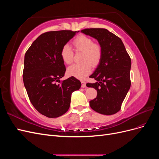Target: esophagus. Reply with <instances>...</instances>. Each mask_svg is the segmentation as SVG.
<instances>
[{"mask_svg":"<svg viewBox=\"0 0 159 159\" xmlns=\"http://www.w3.org/2000/svg\"><path fill=\"white\" fill-rule=\"evenodd\" d=\"M86 86V84H85V81H81V87H82L83 88H85Z\"/></svg>","mask_w":159,"mask_h":159,"instance_id":"obj_1","label":"esophagus"}]
</instances>
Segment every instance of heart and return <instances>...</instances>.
<instances>
[{"mask_svg":"<svg viewBox=\"0 0 159 159\" xmlns=\"http://www.w3.org/2000/svg\"><path fill=\"white\" fill-rule=\"evenodd\" d=\"M73 46L75 51L83 52L80 64H73L67 70L68 75L83 80L91 71V65L98 66L102 59V50L99 45L94 44L90 38L81 35L73 41ZM61 57L65 64H70L73 61L74 53L71 48L68 45H64L61 50Z\"/></svg>","mask_w":159,"mask_h":159,"instance_id":"1","label":"heart"}]
</instances>
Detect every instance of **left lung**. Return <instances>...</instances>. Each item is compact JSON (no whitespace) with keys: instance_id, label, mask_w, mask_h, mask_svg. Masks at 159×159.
<instances>
[{"instance_id":"1","label":"left lung","mask_w":159,"mask_h":159,"mask_svg":"<svg viewBox=\"0 0 159 159\" xmlns=\"http://www.w3.org/2000/svg\"><path fill=\"white\" fill-rule=\"evenodd\" d=\"M98 40L102 59L89 78L96 82L87 84L97 90L96 98L89 102L91 109L103 115L117 113L131 88V60L121 38L105 28H88L81 31Z\"/></svg>"}]
</instances>
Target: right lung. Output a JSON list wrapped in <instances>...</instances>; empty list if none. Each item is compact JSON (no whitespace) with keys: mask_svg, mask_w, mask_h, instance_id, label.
Returning <instances> with one entry per match:
<instances>
[{"mask_svg":"<svg viewBox=\"0 0 159 159\" xmlns=\"http://www.w3.org/2000/svg\"><path fill=\"white\" fill-rule=\"evenodd\" d=\"M80 31H51L32 42L25 56L24 85L33 106L47 117L56 118L68 110L71 95L81 84L74 77L64 80L66 67L61 50Z\"/></svg>","mask_w":159,"mask_h":159,"instance_id":"right-lung-1","label":"right lung"}]
</instances>
